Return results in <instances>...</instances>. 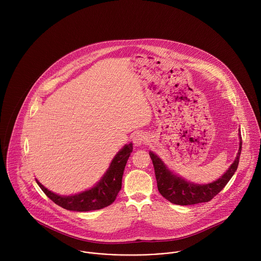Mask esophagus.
I'll use <instances>...</instances> for the list:
<instances>
[{
	"label": "esophagus",
	"mask_w": 261,
	"mask_h": 261,
	"mask_svg": "<svg viewBox=\"0 0 261 261\" xmlns=\"http://www.w3.org/2000/svg\"><path fill=\"white\" fill-rule=\"evenodd\" d=\"M146 141H147V136L144 133H138L133 138V143L135 145L144 144V143H146Z\"/></svg>",
	"instance_id": "1"
}]
</instances>
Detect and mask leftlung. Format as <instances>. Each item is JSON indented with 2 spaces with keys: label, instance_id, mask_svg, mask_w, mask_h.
Wrapping results in <instances>:
<instances>
[{
  "label": "left lung",
  "instance_id": "left-lung-1",
  "mask_svg": "<svg viewBox=\"0 0 261 261\" xmlns=\"http://www.w3.org/2000/svg\"><path fill=\"white\" fill-rule=\"evenodd\" d=\"M242 151V137L240 134V148L234 162L231 164L226 173L223 174L219 179L207 185H195L172 174L163 164L160 158L154 153L150 152V157L153 161L157 187L160 194L170 201L178 205H190L212 200L234 174L240 162V155Z\"/></svg>",
  "mask_w": 261,
  "mask_h": 261
}]
</instances>
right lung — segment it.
I'll return each instance as SVG.
<instances>
[{
	"label": "right lung",
	"instance_id": "obj_1",
	"mask_svg": "<svg viewBox=\"0 0 261 261\" xmlns=\"http://www.w3.org/2000/svg\"><path fill=\"white\" fill-rule=\"evenodd\" d=\"M132 151V143L125 145L122 148V151H120L114 158L109 166V169L95 187L77 195L60 196L47 190L38 180L36 181L39 185L41 190L46 194V196L63 208L75 212L101 210L108 206L116 200L117 195L122 188V177L124 169Z\"/></svg>",
	"mask_w": 261,
	"mask_h": 261
}]
</instances>
